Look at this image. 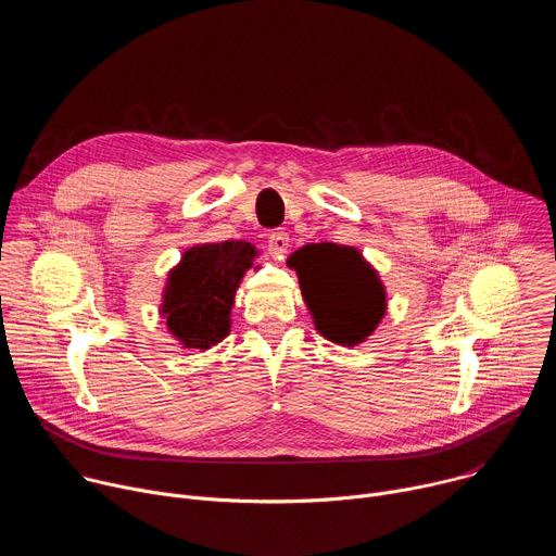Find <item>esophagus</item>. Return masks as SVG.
Segmentation results:
<instances>
[{
  "instance_id": "34e87169",
  "label": "esophagus",
  "mask_w": 556,
  "mask_h": 556,
  "mask_svg": "<svg viewBox=\"0 0 556 556\" xmlns=\"http://www.w3.org/2000/svg\"><path fill=\"white\" fill-rule=\"evenodd\" d=\"M290 242V237L283 232V230H277V232H270L268 235V251L273 253V255H283L286 251H288V244Z\"/></svg>"
}]
</instances>
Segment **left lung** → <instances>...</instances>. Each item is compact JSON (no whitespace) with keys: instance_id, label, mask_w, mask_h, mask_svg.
Wrapping results in <instances>:
<instances>
[{"instance_id":"obj_1","label":"left lung","mask_w":556,"mask_h":556,"mask_svg":"<svg viewBox=\"0 0 556 556\" xmlns=\"http://www.w3.org/2000/svg\"><path fill=\"white\" fill-rule=\"evenodd\" d=\"M301 294L316 330L341 345L369 337L384 314V290L358 251L339 244H312L290 255Z\"/></svg>"}]
</instances>
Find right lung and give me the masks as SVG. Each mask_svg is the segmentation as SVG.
Returning <instances> with one entry per match:
<instances>
[{"instance_id": "obj_1", "label": "right lung", "mask_w": 556, "mask_h": 556, "mask_svg": "<svg viewBox=\"0 0 556 556\" xmlns=\"http://www.w3.org/2000/svg\"><path fill=\"white\" fill-rule=\"evenodd\" d=\"M253 257L251 244L228 240L193 247L172 270L163 312L172 334L185 348L208 350L228 334L235 290Z\"/></svg>"}]
</instances>
